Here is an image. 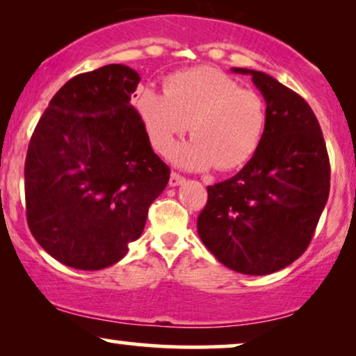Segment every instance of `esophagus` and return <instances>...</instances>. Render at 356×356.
Here are the masks:
<instances>
[{"instance_id": "34e87169", "label": "esophagus", "mask_w": 356, "mask_h": 356, "mask_svg": "<svg viewBox=\"0 0 356 356\" xmlns=\"http://www.w3.org/2000/svg\"><path fill=\"white\" fill-rule=\"evenodd\" d=\"M184 181V178L181 177V175H178V173H172L170 175V186H178V184H181Z\"/></svg>"}]
</instances>
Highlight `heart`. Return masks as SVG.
<instances>
[{
    "instance_id": "b5f03b06",
    "label": "heart",
    "mask_w": 356,
    "mask_h": 356,
    "mask_svg": "<svg viewBox=\"0 0 356 356\" xmlns=\"http://www.w3.org/2000/svg\"><path fill=\"white\" fill-rule=\"evenodd\" d=\"M165 92L140 89L133 102L155 152L165 155L188 131L193 140L173 152L189 170H235L259 147L266 131V104L220 70L191 67L170 74Z\"/></svg>"
}]
</instances>
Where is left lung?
Returning <instances> with one entry per match:
<instances>
[{
    "mask_svg": "<svg viewBox=\"0 0 356 356\" xmlns=\"http://www.w3.org/2000/svg\"><path fill=\"white\" fill-rule=\"evenodd\" d=\"M233 71L251 74L264 97L266 131L235 177L207 186L197 233L223 266L266 275L290 266L308 248L329 197V155L303 97L266 72Z\"/></svg>",
    "mask_w": 356,
    "mask_h": 356,
    "instance_id": "left-lung-1",
    "label": "left lung"
}]
</instances>
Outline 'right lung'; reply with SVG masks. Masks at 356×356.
<instances>
[{
	"instance_id": "1",
	"label": "right lung",
	"mask_w": 356,
	"mask_h": 356,
	"mask_svg": "<svg viewBox=\"0 0 356 356\" xmlns=\"http://www.w3.org/2000/svg\"><path fill=\"white\" fill-rule=\"evenodd\" d=\"M139 81L124 65L74 76L50 100L29 143V228L65 266L100 270L123 259L167 186L168 165L131 105Z\"/></svg>"
}]
</instances>
